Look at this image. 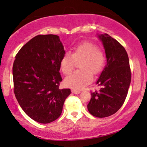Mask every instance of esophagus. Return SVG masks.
Returning a JSON list of instances; mask_svg holds the SVG:
<instances>
[{
  "label": "esophagus",
  "mask_w": 147,
  "mask_h": 147,
  "mask_svg": "<svg viewBox=\"0 0 147 147\" xmlns=\"http://www.w3.org/2000/svg\"><path fill=\"white\" fill-rule=\"evenodd\" d=\"M71 91H72V93H74V94H79V93H80V92H81L80 90H75V89H72Z\"/></svg>",
  "instance_id": "1"
}]
</instances>
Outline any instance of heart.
Returning a JSON list of instances; mask_svg holds the SVG:
<instances>
[{
	"label": "heart",
	"instance_id": "1",
	"mask_svg": "<svg viewBox=\"0 0 147 147\" xmlns=\"http://www.w3.org/2000/svg\"><path fill=\"white\" fill-rule=\"evenodd\" d=\"M79 63V70H75L64 80L67 87L73 89L83 88L92 80V74L98 75L104 70L106 63L105 52L92 42L85 41L72 48V55L65 53L60 59L61 71L68 75L73 70L76 61Z\"/></svg>",
	"mask_w": 147,
	"mask_h": 147
}]
</instances>
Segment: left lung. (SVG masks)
<instances>
[{
  "label": "left lung",
  "instance_id": "8db88e82",
  "mask_svg": "<svg viewBox=\"0 0 147 147\" xmlns=\"http://www.w3.org/2000/svg\"><path fill=\"white\" fill-rule=\"evenodd\" d=\"M102 40L107 64L97 82L99 90L91 92L88 110L97 117H106L122 107L131 84V72L128 54L117 40L107 34L99 36Z\"/></svg>",
  "mask_w": 147,
  "mask_h": 147
}]
</instances>
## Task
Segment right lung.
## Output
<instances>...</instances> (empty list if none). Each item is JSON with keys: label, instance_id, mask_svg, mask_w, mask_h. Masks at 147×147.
<instances>
[{"label": "right lung", "instance_id": "1", "mask_svg": "<svg viewBox=\"0 0 147 147\" xmlns=\"http://www.w3.org/2000/svg\"><path fill=\"white\" fill-rule=\"evenodd\" d=\"M65 54L57 35H37L20 49L13 64L14 92L30 118L48 124L61 115L70 89H59V62Z\"/></svg>", "mask_w": 147, "mask_h": 147}]
</instances>
